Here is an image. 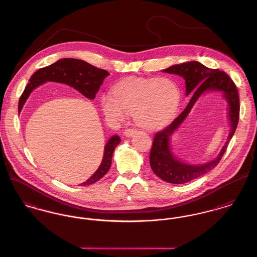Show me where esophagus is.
I'll return each instance as SVG.
<instances>
[{
    "label": "esophagus",
    "instance_id": "34e87169",
    "mask_svg": "<svg viewBox=\"0 0 257 257\" xmlns=\"http://www.w3.org/2000/svg\"><path fill=\"white\" fill-rule=\"evenodd\" d=\"M137 133V130L136 128H126L124 132H123V135L125 136L126 137H132V136H134L135 134Z\"/></svg>",
    "mask_w": 257,
    "mask_h": 257
}]
</instances>
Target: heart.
Segmentation results:
<instances>
[{
  "label": "heart",
  "instance_id": "heart-1",
  "mask_svg": "<svg viewBox=\"0 0 257 257\" xmlns=\"http://www.w3.org/2000/svg\"><path fill=\"white\" fill-rule=\"evenodd\" d=\"M113 94L103 96L104 114L120 120L127 113H135L137 123L147 130L168 122L180 100L178 86L169 78H127L115 86Z\"/></svg>",
  "mask_w": 257,
  "mask_h": 257
}]
</instances>
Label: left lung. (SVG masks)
Returning a JSON list of instances; mask_svg holds the SVG:
<instances>
[{
    "label": "left lung",
    "instance_id": "obj_1",
    "mask_svg": "<svg viewBox=\"0 0 257 257\" xmlns=\"http://www.w3.org/2000/svg\"><path fill=\"white\" fill-rule=\"evenodd\" d=\"M164 72L182 77L185 80L186 95L192 93L193 95L186 108L168 126L155 135L153 145L150 151V166L155 174L164 181L173 184H183L204 175L218 165L239 122V92L232 79L225 72L218 69L207 68L197 61L173 65L165 69ZM209 90L222 91L228 101V116L231 125L229 137L223 150L214 160L204 165H187L178 161L171 153L169 148L170 137L186 118L196 99L204 92Z\"/></svg>",
    "mask_w": 257,
    "mask_h": 257
}]
</instances>
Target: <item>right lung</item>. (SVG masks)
I'll use <instances>...</instances> for the list:
<instances>
[{
  "label": "right lung",
  "instance_id": "obj_1",
  "mask_svg": "<svg viewBox=\"0 0 257 257\" xmlns=\"http://www.w3.org/2000/svg\"><path fill=\"white\" fill-rule=\"evenodd\" d=\"M109 75L106 70L97 68L84 60L75 58L59 59L50 66L39 69L32 75L29 84L19 98L18 113L21 112L24 103L26 102L33 89L46 82H56L68 85L77 89L86 98L94 99L104 79ZM120 142V138L118 136H114L108 140L104 148V156L99 168L86 182H83L81 186L95 183L108 172L111 167L114 150Z\"/></svg>",
  "mask_w": 257,
  "mask_h": 257
}]
</instances>
